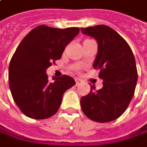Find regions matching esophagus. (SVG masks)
<instances>
[{
    "label": "esophagus",
    "mask_w": 147,
    "mask_h": 147,
    "mask_svg": "<svg viewBox=\"0 0 147 147\" xmlns=\"http://www.w3.org/2000/svg\"><path fill=\"white\" fill-rule=\"evenodd\" d=\"M75 82H76V86H78V85H80V84L82 83V81L81 79H79V78H76Z\"/></svg>",
    "instance_id": "obj_1"
}]
</instances>
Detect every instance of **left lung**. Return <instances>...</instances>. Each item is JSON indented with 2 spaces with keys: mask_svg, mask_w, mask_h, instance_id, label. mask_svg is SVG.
<instances>
[{
  "mask_svg": "<svg viewBox=\"0 0 147 147\" xmlns=\"http://www.w3.org/2000/svg\"><path fill=\"white\" fill-rule=\"evenodd\" d=\"M82 33L98 42V53L93 67L99 69L103 87L81 98L85 115L98 122H109L122 115L133 98L137 84L135 58L129 45L115 30L100 25L81 29Z\"/></svg>",
  "mask_w": 147,
  "mask_h": 147,
  "instance_id": "8db88e82",
  "label": "left lung"
}]
</instances>
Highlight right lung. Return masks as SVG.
<instances>
[{
    "label": "right lung",
    "instance_id": "add662e5",
    "mask_svg": "<svg viewBox=\"0 0 147 147\" xmlns=\"http://www.w3.org/2000/svg\"><path fill=\"white\" fill-rule=\"evenodd\" d=\"M79 31L76 27L62 29L39 25L19 44L10 61L9 84L14 102L27 117H52L60 107L64 93L75 85L68 75L53 77L49 82L45 72L61 57Z\"/></svg>",
    "mask_w": 147,
    "mask_h": 147
}]
</instances>
